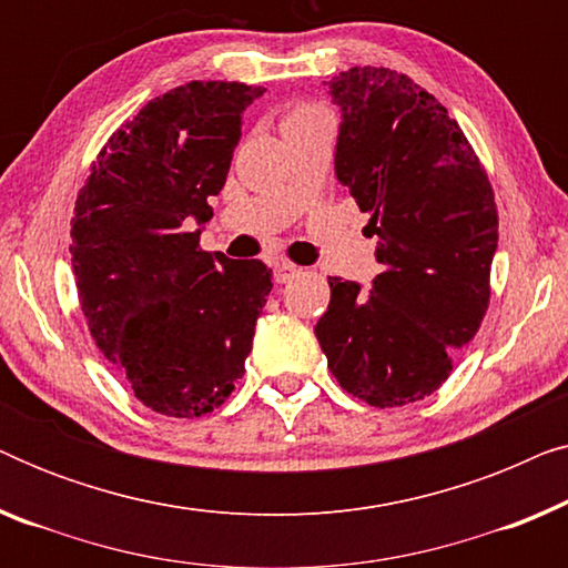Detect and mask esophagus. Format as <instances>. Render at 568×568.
<instances>
[{"label":"esophagus","instance_id":"1","mask_svg":"<svg viewBox=\"0 0 568 568\" xmlns=\"http://www.w3.org/2000/svg\"><path fill=\"white\" fill-rule=\"evenodd\" d=\"M300 274V268L294 266V263H290V261H278L276 266H274V278H276V284H286V282H292L294 276Z\"/></svg>","mask_w":568,"mask_h":568}]
</instances>
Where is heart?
<instances>
[{
	"instance_id": "heart-1",
	"label": "heart",
	"mask_w": 568,
	"mask_h": 568,
	"mask_svg": "<svg viewBox=\"0 0 568 568\" xmlns=\"http://www.w3.org/2000/svg\"><path fill=\"white\" fill-rule=\"evenodd\" d=\"M315 121H328V113L321 105H297L286 113L284 129L286 126H302V123H315Z\"/></svg>"
}]
</instances>
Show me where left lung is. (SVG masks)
I'll return each instance as SVG.
<instances>
[{
	"instance_id": "obj_1",
	"label": "left lung",
	"mask_w": 568,
	"mask_h": 568,
	"mask_svg": "<svg viewBox=\"0 0 568 568\" xmlns=\"http://www.w3.org/2000/svg\"><path fill=\"white\" fill-rule=\"evenodd\" d=\"M328 88L341 108L336 178L369 214L383 271L369 292L331 276L315 336L346 393L408 406L445 383L486 315L494 189L457 121L410 77L354 67Z\"/></svg>"
}]
</instances>
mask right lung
I'll return each mask as SVG.
<instances>
[{
	"label": "right lung",
	"mask_w": 568,
	"mask_h": 568,
	"mask_svg": "<svg viewBox=\"0 0 568 568\" xmlns=\"http://www.w3.org/2000/svg\"><path fill=\"white\" fill-rule=\"evenodd\" d=\"M263 92L196 80L150 100L77 196L69 253L82 313L123 383L162 416H204L230 398L274 286L261 261L199 247L243 111Z\"/></svg>",
	"instance_id": "obj_1"
}]
</instances>
